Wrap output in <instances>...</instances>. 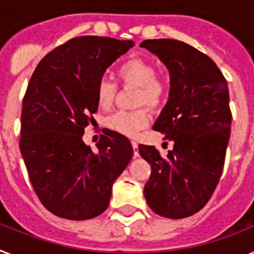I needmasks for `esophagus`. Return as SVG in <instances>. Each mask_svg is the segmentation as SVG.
<instances>
[{
  "label": "esophagus",
  "instance_id": "1",
  "mask_svg": "<svg viewBox=\"0 0 254 254\" xmlns=\"http://www.w3.org/2000/svg\"><path fill=\"white\" fill-rule=\"evenodd\" d=\"M132 148H133V157H139V150H137V142L131 141Z\"/></svg>",
  "mask_w": 254,
  "mask_h": 254
}]
</instances>
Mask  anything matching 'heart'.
I'll use <instances>...</instances> for the list:
<instances>
[{
    "instance_id": "heart-1",
    "label": "heart",
    "mask_w": 254,
    "mask_h": 254,
    "mask_svg": "<svg viewBox=\"0 0 254 254\" xmlns=\"http://www.w3.org/2000/svg\"><path fill=\"white\" fill-rule=\"evenodd\" d=\"M118 75L123 84L139 88L136 94V105H148L150 108H157L162 104L166 96V83L157 76L156 66L149 61L142 58H132L118 68ZM117 85L108 77H102L97 83L96 97L101 108L106 109L114 100ZM108 126L114 131L123 135L135 136L149 123V114L145 109H139L133 112L114 113L106 121Z\"/></svg>"
}]
</instances>
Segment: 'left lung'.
I'll list each match as a JSON object with an SVG mask.
<instances>
[{
	"instance_id": "left-lung-1",
	"label": "left lung",
	"mask_w": 254,
	"mask_h": 254,
	"mask_svg": "<svg viewBox=\"0 0 254 254\" xmlns=\"http://www.w3.org/2000/svg\"><path fill=\"white\" fill-rule=\"evenodd\" d=\"M140 47L169 70V100L153 128L174 142L166 157L139 145L152 167L144 196L156 214L180 219L206 205L222 175L232 119L227 81L214 61L183 41L145 40Z\"/></svg>"
}]
</instances>
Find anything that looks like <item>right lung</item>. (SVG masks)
I'll return each instance as SVG.
<instances>
[{
	"mask_svg": "<svg viewBox=\"0 0 254 254\" xmlns=\"http://www.w3.org/2000/svg\"><path fill=\"white\" fill-rule=\"evenodd\" d=\"M131 40L80 36L44 57L23 98L19 148L32 187L50 213L84 221L106 210L117 178L133 154L129 140L108 129L96 153L83 141L97 112L96 88Z\"/></svg>",
	"mask_w": 254,
	"mask_h": 254,
	"instance_id": "1",
	"label": "right lung"
}]
</instances>
